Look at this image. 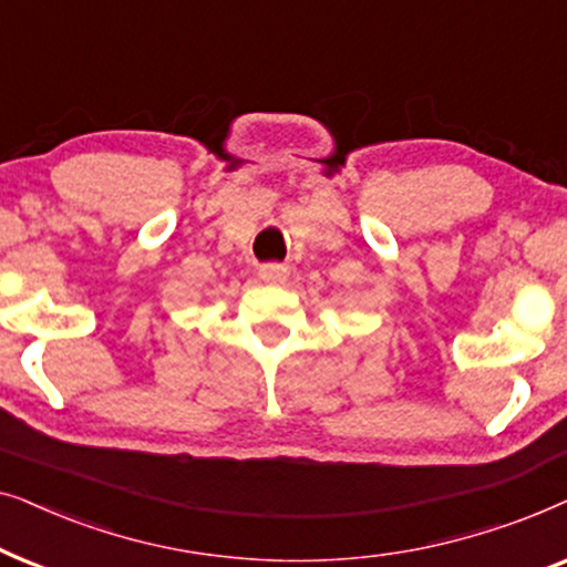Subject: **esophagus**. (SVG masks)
I'll return each instance as SVG.
<instances>
[{
    "instance_id": "esophagus-1",
    "label": "esophagus",
    "mask_w": 567,
    "mask_h": 567,
    "mask_svg": "<svg viewBox=\"0 0 567 567\" xmlns=\"http://www.w3.org/2000/svg\"><path fill=\"white\" fill-rule=\"evenodd\" d=\"M259 277H261V282H267V285H285L290 277V269L282 267V264H264V267L259 269Z\"/></svg>"
}]
</instances>
